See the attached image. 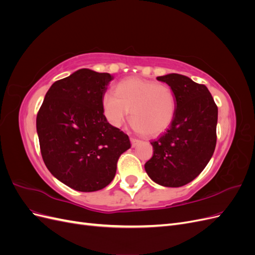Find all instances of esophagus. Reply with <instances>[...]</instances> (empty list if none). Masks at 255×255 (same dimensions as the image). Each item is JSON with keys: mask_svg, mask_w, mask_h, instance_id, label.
<instances>
[{"mask_svg": "<svg viewBox=\"0 0 255 255\" xmlns=\"http://www.w3.org/2000/svg\"><path fill=\"white\" fill-rule=\"evenodd\" d=\"M130 142H132V146H136V145H138V143L140 142V140L137 139V138L132 137V138H130Z\"/></svg>", "mask_w": 255, "mask_h": 255, "instance_id": "34e87169", "label": "esophagus"}]
</instances>
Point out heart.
<instances>
[{"mask_svg":"<svg viewBox=\"0 0 255 255\" xmlns=\"http://www.w3.org/2000/svg\"><path fill=\"white\" fill-rule=\"evenodd\" d=\"M102 111L112 126L121 127L130 118L146 136H157L172 125L176 114V96L167 84L139 78L120 81L114 92L102 97Z\"/></svg>","mask_w":255,"mask_h":255,"instance_id":"heart-1","label":"heart"}]
</instances>
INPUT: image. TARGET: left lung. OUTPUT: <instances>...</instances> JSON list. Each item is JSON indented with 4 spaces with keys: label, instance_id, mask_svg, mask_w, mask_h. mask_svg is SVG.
<instances>
[{
    "label": "left lung",
    "instance_id": "left-lung-1",
    "mask_svg": "<svg viewBox=\"0 0 255 255\" xmlns=\"http://www.w3.org/2000/svg\"><path fill=\"white\" fill-rule=\"evenodd\" d=\"M176 96V114L167 132L153 140V156L144 164L151 179L166 187L194 181L213 156L217 142L218 107L205 85L182 74L158 76Z\"/></svg>",
    "mask_w": 255,
    "mask_h": 255
}]
</instances>
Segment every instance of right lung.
Returning a JSON list of instances; mask_svg holds the SVG:
<instances>
[{"label":"right lung","mask_w":255,"mask_h":255,"mask_svg":"<svg viewBox=\"0 0 255 255\" xmlns=\"http://www.w3.org/2000/svg\"><path fill=\"white\" fill-rule=\"evenodd\" d=\"M110 73L81 69L54 83L37 114L40 152L49 171L79 191L103 189L115 177L128 136L107 122L102 97Z\"/></svg>","instance_id":"1"}]
</instances>
